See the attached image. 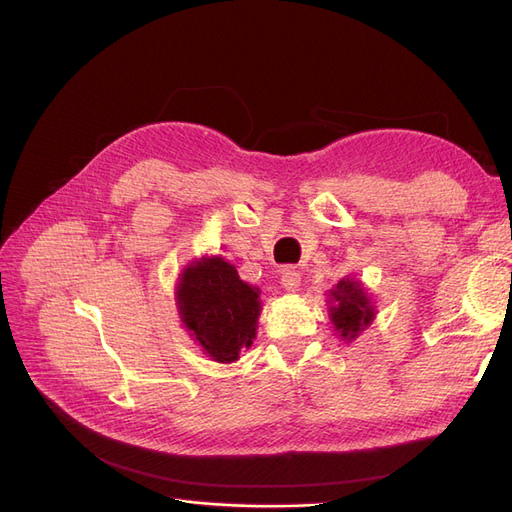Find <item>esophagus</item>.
<instances>
[{
  "label": "esophagus",
  "mask_w": 512,
  "mask_h": 512,
  "mask_svg": "<svg viewBox=\"0 0 512 512\" xmlns=\"http://www.w3.org/2000/svg\"><path fill=\"white\" fill-rule=\"evenodd\" d=\"M299 284H301L299 271H294V267H284V271H282V286H284L286 290L294 292V290L299 288Z\"/></svg>",
  "instance_id": "1"
}]
</instances>
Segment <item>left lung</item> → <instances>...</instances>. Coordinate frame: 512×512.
Masks as SVG:
<instances>
[{"instance_id": "left-lung-1", "label": "left lung", "mask_w": 512, "mask_h": 512, "mask_svg": "<svg viewBox=\"0 0 512 512\" xmlns=\"http://www.w3.org/2000/svg\"><path fill=\"white\" fill-rule=\"evenodd\" d=\"M335 305L331 307V320L335 331L344 339H352L359 335L369 320L374 318V307L369 305L367 294L359 284L350 280H342L331 292Z\"/></svg>"}]
</instances>
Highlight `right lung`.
<instances>
[{
	"label": "right lung",
	"instance_id": "obj_1",
	"mask_svg": "<svg viewBox=\"0 0 512 512\" xmlns=\"http://www.w3.org/2000/svg\"><path fill=\"white\" fill-rule=\"evenodd\" d=\"M185 327L213 361L232 363L250 348L260 314L258 292L241 282L237 269L222 258H203L181 275L177 290Z\"/></svg>",
	"mask_w": 512,
	"mask_h": 512
}]
</instances>
